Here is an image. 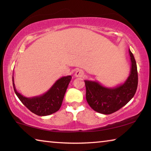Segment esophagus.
<instances>
[{
	"mask_svg": "<svg viewBox=\"0 0 151 151\" xmlns=\"http://www.w3.org/2000/svg\"><path fill=\"white\" fill-rule=\"evenodd\" d=\"M84 75V72L82 70H77L76 71L75 76L76 77H83Z\"/></svg>",
	"mask_w": 151,
	"mask_h": 151,
	"instance_id": "obj_1",
	"label": "esophagus"
}]
</instances>
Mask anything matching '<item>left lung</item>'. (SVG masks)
<instances>
[{
	"instance_id": "obj_1",
	"label": "left lung",
	"mask_w": 151,
	"mask_h": 151,
	"mask_svg": "<svg viewBox=\"0 0 151 151\" xmlns=\"http://www.w3.org/2000/svg\"><path fill=\"white\" fill-rule=\"evenodd\" d=\"M131 66L129 77L123 84L114 88H109L99 82L85 80L86 99L94 111L104 114L113 113L129 103L134 96L138 85L136 60L129 49Z\"/></svg>"
}]
</instances>
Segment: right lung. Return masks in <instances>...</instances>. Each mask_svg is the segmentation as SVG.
<instances>
[{
  "label": "right lung",
  "instance_id": "1",
  "mask_svg": "<svg viewBox=\"0 0 151 151\" xmlns=\"http://www.w3.org/2000/svg\"><path fill=\"white\" fill-rule=\"evenodd\" d=\"M72 78L71 76L61 77L51 88L42 95L27 98L18 93L12 76V85L15 94L22 103L30 111L39 116H47L60 109L66 89Z\"/></svg>",
  "mask_w": 151,
  "mask_h": 151
}]
</instances>
